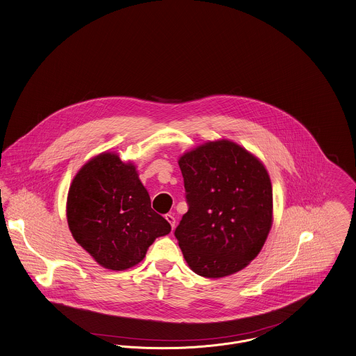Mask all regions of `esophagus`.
<instances>
[{
    "instance_id": "1",
    "label": "esophagus",
    "mask_w": 356,
    "mask_h": 356,
    "mask_svg": "<svg viewBox=\"0 0 356 356\" xmlns=\"http://www.w3.org/2000/svg\"><path fill=\"white\" fill-rule=\"evenodd\" d=\"M165 220L170 223V226H171L172 229L175 228V218H174L172 215H170V213H168V215H165Z\"/></svg>"
}]
</instances>
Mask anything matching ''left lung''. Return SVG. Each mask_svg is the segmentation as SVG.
<instances>
[{"label":"left lung","mask_w":356,"mask_h":356,"mask_svg":"<svg viewBox=\"0 0 356 356\" xmlns=\"http://www.w3.org/2000/svg\"><path fill=\"white\" fill-rule=\"evenodd\" d=\"M178 164L189 211L175 236L189 268L208 279L242 270L259 256L273 222L265 165L226 138L185 152Z\"/></svg>","instance_id":"1"}]
</instances>
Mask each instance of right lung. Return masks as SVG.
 I'll return each mask as SVG.
<instances>
[{
	"mask_svg": "<svg viewBox=\"0 0 356 356\" xmlns=\"http://www.w3.org/2000/svg\"><path fill=\"white\" fill-rule=\"evenodd\" d=\"M67 226L74 241L106 269L125 270L171 231L151 208L136 165L115 152H102L74 175L66 200Z\"/></svg>",
	"mask_w": 356,
	"mask_h": 356,
	"instance_id": "obj_1",
	"label": "right lung"
}]
</instances>
